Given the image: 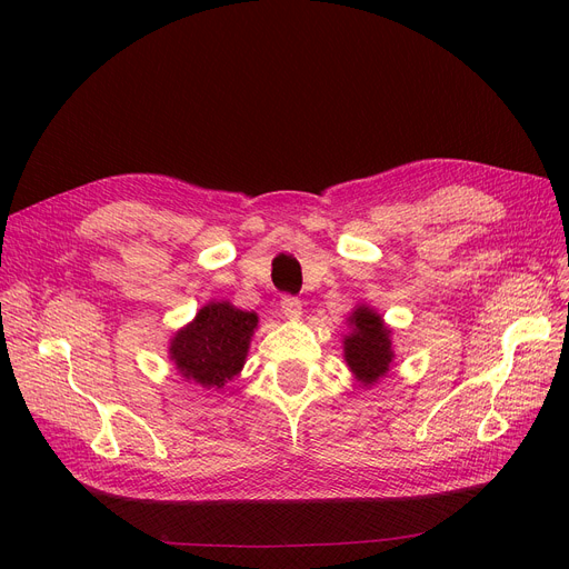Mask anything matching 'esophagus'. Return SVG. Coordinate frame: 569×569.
Here are the masks:
<instances>
[{
	"instance_id": "1",
	"label": "esophagus",
	"mask_w": 569,
	"mask_h": 569,
	"mask_svg": "<svg viewBox=\"0 0 569 569\" xmlns=\"http://www.w3.org/2000/svg\"><path fill=\"white\" fill-rule=\"evenodd\" d=\"M281 311H283L290 320L300 318V316H302V302H300V297L283 295V297H281Z\"/></svg>"
}]
</instances>
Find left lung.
I'll return each mask as SVG.
<instances>
[{
    "label": "left lung",
    "instance_id": "left-lung-1",
    "mask_svg": "<svg viewBox=\"0 0 569 569\" xmlns=\"http://www.w3.org/2000/svg\"><path fill=\"white\" fill-rule=\"evenodd\" d=\"M352 335L343 341L346 362L357 380L371 385L390 371L392 341L390 330L382 325V318L367 307H360L352 316Z\"/></svg>",
    "mask_w": 569,
    "mask_h": 569
}]
</instances>
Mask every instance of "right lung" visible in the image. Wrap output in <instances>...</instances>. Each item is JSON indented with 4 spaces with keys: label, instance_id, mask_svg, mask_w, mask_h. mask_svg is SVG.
Here are the masks:
<instances>
[{
    "label": "right lung",
    "instance_id": "add662e5",
    "mask_svg": "<svg viewBox=\"0 0 569 569\" xmlns=\"http://www.w3.org/2000/svg\"><path fill=\"white\" fill-rule=\"evenodd\" d=\"M258 316L234 309L228 302H212L170 343V357L179 373L202 387H223L244 367Z\"/></svg>",
    "mask_w": 569,
    "mask_h": 569
}]
</instances>
